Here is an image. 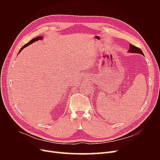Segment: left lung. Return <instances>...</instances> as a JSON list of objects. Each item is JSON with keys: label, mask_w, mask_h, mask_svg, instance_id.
Segmentation results:
<instances>
[{"label": "left lung", "mask_w": 160, "mask_h": 160, "mask_svg": "<svg viewBox=\"0 0 160 160\" xmlns=\"http://www.w3.org/2000/svg\"><path fill=\"white\" fill-rule=\"evenodd\" d=\"M128 52L136 53V54H140L141 55H144L143 52H142V51L139 48H138L136 46H134L132 44H130V48L128 50Z\"/></svg>", "instance_id": "obj_1"}]
</instances>
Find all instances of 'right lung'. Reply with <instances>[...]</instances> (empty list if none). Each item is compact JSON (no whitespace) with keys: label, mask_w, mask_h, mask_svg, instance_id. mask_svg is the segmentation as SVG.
<instances>
[{"label":"right lung","mask_w":160,"mask_h":160,"mask_svg":"<svg viewBox=\"0 0 160 160\" xmlns=\"http://www.w3.org/2000/svg\"><path fill=\"white\" fill-rule=\"evenodd\" d=\"M43 39V36H38V37H36V38H33L32 40H30V41L28 42V43H27V44H25L24 45H23V46L21 48L19 53H20L21 50H22L23 48H24L25 47H28V45H31V44L33 43H34V42H36V41H38V40H41V39Z\"/></svg>","instance_id":"right-lung-1"}]
</instances>
